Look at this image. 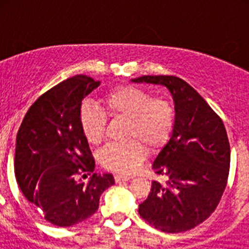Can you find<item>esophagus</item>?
<instances>
[{
  "instance_id": "34e87169",
  "label": "esophagus",
  "mask_w": 249,
  "mask_h": 249,
  "mask_svg": "<svg viewBox=\"0 0 249 249\" xmlns=\"http://www.w3.org/2000/svg\"><path fill=\"white\" fill-rule=\"evenodd\" d=\"M114 181H116V182H126V181H129V177H124V176L116 175V176H114Z\"/></svg>"
}]
</instances>
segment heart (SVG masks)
Listing matches in <instances>:
<instances>
[{"label":"heart","mask_w":249,"mask_h":249,"mask_svg":"<svg viewBox=\"0 0 249 249\" xmlns=\"http://www.w3.org/2000/svg\"><path fill=\"white\" fill-rule=\"evenodd\" d=\"M106 112L114 120H127L126 143L108 144L100 152L101 163L121 175H131L149 152L160 151L176 126V109L171 101L152 97L136 86H118L102 98ZM81 131L89 143L98 144L105 137L107 117L91 103H83L78 113Z\"/></svg>","instance_id":"obj_1"}]
</instances>
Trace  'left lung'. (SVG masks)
Wrapping results in <instances>:
<instances>
[{"label": "left lung", "mask_w": 249, "mask_h": 249, "mask_svg": "<svg viewBox=\"0 0 249 249\" xmlns=\"http://www.w3.org/2000/svg\"><path fill=\"white\" fill-rule=\"evenodd\" d=\"M132 82L167 87L176 109L172 136L152 164L166 182H152L138 213L162 232L192 230L214 212L227 186L231 148L223 122L182 78L142 76Z\"/></svg>", "instance_id": "8db88e82"}]
</instances>
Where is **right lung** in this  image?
<instances>
[{"instance_id":"right-lung-1","label":"right lung","mask_w":249,"mask_h":249,"mask_svg":"<svg viewBox=\"0 0 249 249\" xmlns=\"http://www.w3.org/2000/svg\"><path fill=\"white\" fill-rule=\"evenodd\" d=\"M98 86L100 81L85 74L58 83L31 106L17 133L15 175L19 188L42 210L46 221L58 227L89 218L103 191L114 184L111 173H93L87 183L80 178L93 172L94 160L78 113L83 98Z\"/></svg>"}]
</instances>
